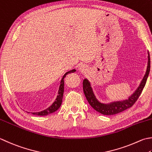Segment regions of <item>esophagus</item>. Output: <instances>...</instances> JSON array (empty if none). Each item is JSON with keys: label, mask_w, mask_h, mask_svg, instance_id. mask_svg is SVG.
<instances>
[{"label": "esophagus", "mask_w": 152, "mask_h": 152, "mask_svg": "<svg viewBox=\"0 0 152 152\" xmlns=\"http://www.w3.org/2000/svg\"><path fill=\"white\" fill-rule=\"evenodd\" d=\"M78 69H79L80 72L84 73V72H87V70H88V66H86V64H81L79 66Z\"/></svg>", "instance_id": "esophagus-1"}]
</instances>
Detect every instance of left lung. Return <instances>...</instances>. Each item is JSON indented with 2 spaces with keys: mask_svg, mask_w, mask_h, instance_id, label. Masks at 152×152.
I'll use <instances>...</instances> for the list:
<instances>
[{
  "mask_svg": "<svg viewBox=\"0 0 152 152\" xmlns=\"http://www.w3.org/2000/svg\"><path fill=\"white\" fill-rule=\"evenodd\" d=\"M147 64L146 71H145V73L138 87L133 92V94L130 95L129 98L126 99L113 101V102L109 103L100 102L96 97V95L91 86V82L88 79L85 78L83 81V88H84L85 96L88 103L96 111L105 115H113L119 113L121 112L124 111V110L131 107L137 101L139 96H140L145 85V83H146L148 77L149 76L150 71V57L148 50Z\"/></svg>",
  "mask_w": 152,
  "mask_h": 152,
  "instance_id": "8db88e82",
  "label": "left lung"
}]
</instances>
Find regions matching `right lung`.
<instances>
[{
  "label": "right lung",
  "instance_id": "right-lung-1",
  "mask_svg": "<svg viewBox=\"0 0 152 152\" xmlns=\"http://www.w3.org/2000/svg\"><path fill=\"white\" fill-rule=\"evenodd\" d=\"M75 69L71 70L68 72H66L64 76H62V78L60 82V86H59L58 88V93H57V96H56V99H55L54 102H53L51 105H50L49 107H47V109L43 110V111H39V112H28V113H31L32 114H34L35 115H39V116H45V115H49L50 113H53L55 112L56 110H58L60 107L62 103V97H63V94H64V78L67 74L72 73V72H76ZM28 112V111H27Z\"/></svg>",
  "mask_w": 152,
  "mask_h": 152
}]
</instances>
